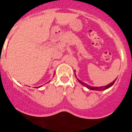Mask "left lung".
<instances>
[{
  "label": "left lung",
  "mask_w": 132,
  "mask_h": 132,
  "mask_svg": "<svg viewBox=\"0 0 132 132\" xmlns=\"http://www.w3.org/2000/svg\"><path fill=\"white\" fill-rule=\"evenodd\" d=\"M74 72H75V70H74ZM75 76L76 78V79L78 80V81L79 82H80L81 84H82L83 86H84L85 87H86L88 89H89V90H96V91H101V90H107V89H108V88H110L112 86H113V84H114V83H115V81L116 79H115V80L113 81L112 82H111V83H110L109 84H108V85L106 86H100V87H95V86H91L88 85V84H87L84 83V82H82V81H80V80H78V79L77 78V77H76V76L75 74Z\"/></svg>",
  "instance_id": "obj_1"
}]
</instances>
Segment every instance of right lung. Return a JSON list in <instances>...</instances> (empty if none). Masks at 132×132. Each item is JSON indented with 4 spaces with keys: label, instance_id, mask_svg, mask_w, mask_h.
I'll use <instances>...</instances> for the list:
<instances>
[{
    "label": "right lung",
    "instance_id": "add662e5",
    "mask_svg": "<svg viewBox=\"0 0 132 132\" xmlns=\"http://www.w3.org/2000/svg\"><path fill=\"white\" fill-rule=\"evenodd\" d=\"M54 74H55V73H54ZM50 81H49V82H50ZM48 82H47V83H48ZM47 83H46V84H47ZM40 86H39L38 88H40Z\"/></svg>",
    "mask_w": 132,
    "mask_h": 132
}]
</instances>
